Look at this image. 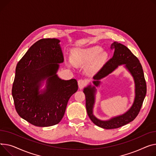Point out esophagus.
I'll return each instance as SVG.
<instances>
[{
  "mask_svg": "<svg viewBox=\"0 0 156 156\" xmlns=\"http://www.w3.org/2000/svg\"><path fill=\"white\" fill-rule=\"evenodd\" d=\"M78 87L80 89H82L83 88L86 84H87V81L85 80H79L78 81Z\"/></svg>",
  "mask_w": 156,
  "mask_h": 156,
  "instance_id": "obj_1",
  "label": "esophagus"
}]
</instances>
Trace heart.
Here are the masks:
<instances>
[{"label": "heart", "mask_w": 156, "mask_h": 156, "mask_svg": "<svg viewBox=\"0 0 156 156\" xmlns=\"http://www.w3.org/2000/svg\"><path fill=\"white\" fill-rule=\"evenodd\" d=\"M107 56V53L102 52V48L98 46L85 49H76L72 51L71 60L68 61V63L75 66L86 65L93 60L90 68L91 69H95L101 65Z\"/></svg>", "instance_id": "obj_1"}]
</instances>
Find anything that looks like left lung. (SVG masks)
Masks as SVG:
<instances>
[{"label": "left lung", "instance_id": "obj_1", "mask_svg": "<svg viewBox=\"0 0 156 156\" xmlns=\"http://www.w3.org/2000/svg\"><path fill=\"white\" fill-rule=\"evenodd\" d=\"M112 47L114 49L113 57L93 76V85L90 84L83 89L86 97L87 111L90 119L96 126L105 129L120 127L136 119L140 112L147 92L144 71L138 58L133 55L127 47L118 42H113ZM122 65L130 73L134 80L135 98L133 104L126 113L122 115L113 117L106 121L100 120L93 115V107L97 91L96 88L100 86L102 78L107 76Z\"/></svg>", "mask_w": 156, "mask_h": 156}]
</instances>
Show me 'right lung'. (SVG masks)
Instances as JSON below:
<instances>
[{"label":"right lung","mask_w":156,"mask_h":156,"mask_svg":"<svg viewBox=\"0 0 156 156\" xmlns=\"http://www.w3.org/2000/svg\"><path fill=\"white\" fill-rule=\"evenodd\" d=\"M55 38L41 39L18 62L12 89L19 115L37 127H49L63 119L69 98L78 90L75 79L59 78L64 58ZM45 88L40 90L44 81Z\"/></svg>","instance_id":"add662e5"}]
</instances>
